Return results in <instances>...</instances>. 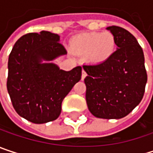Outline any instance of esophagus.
Returning <instances> with one entry per match:
<instances>
[{"instance_id": "obj_1", "label": "esophagus", "mask_w": 153, "mask_h": 153, "mask_svg": "<svg viewBox=\"0 0 153 153\" xmlns=\"http://www.w3.org/2000/svg\"><path fill=\"white\" fill-rule=\"evenodd\" d=\"M86 76H87V73L84 71V70H82V74H81V79H84L85 78H86Z\"/></svg>"}]
</instances>
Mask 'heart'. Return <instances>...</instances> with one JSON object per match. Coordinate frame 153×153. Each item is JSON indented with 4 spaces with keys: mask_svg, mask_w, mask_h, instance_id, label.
I'll return each mask as SVG.
<instances>
[{
    "mask_svg": "<svg viewBox=\"0 0 153 153\" xmlns=\"http://www.w3.org/2000/svg\"><path fill=\"white\" fill-rule=\"evenodd\" d=\"M73 49L80 55H88L93 64H102L112 56L116 42L114 35L110 32L86 33L73 39Z\"/></svg>",
    "mask_w": 153,
    "mask_h": 153,
    "instance_id": "1",
    "label": "heart"
}]
</instances>
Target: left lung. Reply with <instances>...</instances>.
<instances>
[{"instance_id": "1", "label": "left lung", "mask_w": 153, "mask_h": 153, "mask_svg": "<svg viewBox=\"0 0 153 153\" xmlns=\"http://www.w3.org/2000/svg\"><path fill=\"white\" fill-rule=\"evenodd\" d=\"M115 37L117 50L106 62L85 65L86 101L100 119H121L141 102L147 82L143 51L137 39L120 26L106 28Z\"/></svg>"}]
</instances>
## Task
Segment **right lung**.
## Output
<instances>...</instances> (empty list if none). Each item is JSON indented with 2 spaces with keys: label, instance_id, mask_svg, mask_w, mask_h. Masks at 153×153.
Listing matches in <instances>:
<instances>
[{
  "label": "right lung",
  "instance_id": "1",
  "mask_svg": "<svg viewBox=\"0 0 153 153\" xmlns=\"http://www.w3.org/2000/svg\"><path fill=\"white\" fill-rule=\"evenodd\" d=\"M59 35L48 31L23 35L8 62L7 88L12 105L24 119L42 124L56 120L64 98L81 79V66L66 72L53 63L66 55Z\"/></svg>",
  "mask_w": 153,
  "mask_h": 153
}]
</instances>
